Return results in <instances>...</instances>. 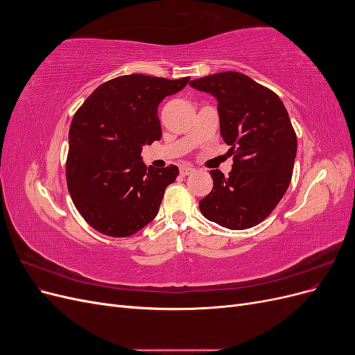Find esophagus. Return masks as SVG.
I'll use <instances>...</instances> for the list:
<instances>
[{
    "label": "esophagus",
    "mask_w": 355,
    "mask_h": 355,
    "mask_svg": "<svg viewBox=\"0 0 355 355\" xmlns=\"http://www.w3.org/2000/svg\"><path fill=\"white\" fill-rule=\"evenodd\" d=\"M179 171H180L182 176H188L191 173H194V168H192L191 166H180Z\"/></svg>",
    "instance_id": "1"
}]
</instances>
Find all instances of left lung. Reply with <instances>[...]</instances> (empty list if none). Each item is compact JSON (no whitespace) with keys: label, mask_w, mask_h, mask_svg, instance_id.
Instances as JSON below:
<instances>
[{"label":"left lung","mask_w":355,"mask_h":355,"mask_svg":"<svg viewBox=\"0 0 355 355\" xmlns=\"http://www.w3.org/2000/svg\"><path fill=\"white\" fill-rule=\"evenodd\" d=\"M189 85L218 101L220 136L234 161L227 178L210 171L213 189L200 210L223 228H252L270 216L292 179L297 141L286 106L274 92L235 71Z\"/></svg>","instance_id":"left-lung-1"}]
</instances>
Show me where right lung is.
Masks as SVG:
<instances>
[{"label":"right lung","mask_w":355,"mask_h":355,"mask_svg":"<svg viewBox=\"0 0 355 355\" xmlns=\"http://www.w3.org/2000/svg\"><path fill=\"white\" fill-rule=\"evenodd\" d=\"M188 81L123 75L99 85L75 112L67 182L75 207L96 231L128 237L157 216L179 168H146L142 148L163 135L158 105Z\"/></svg>","instance_id":"add662e5"}]
</instances>
